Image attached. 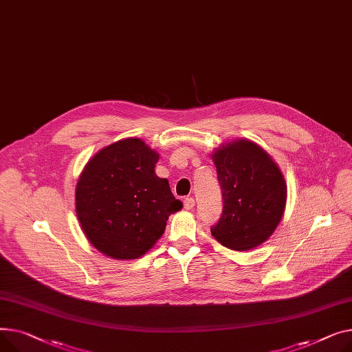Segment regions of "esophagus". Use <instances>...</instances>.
<instances>
[{"label":"esophagus","instance_id":"esophagus-1","mask_svg":"<svg viewBox=\"0 0 352 352\" xmlns=\"http://www.w3.org/2000/svg\"><path fill=\"white\" fill-rule=\"evenodd\" d=\"M183 204H184L186 210H192L195 208V199L193 197H186L183 200Z\"/></svg>","mask_w":352,"mask_h":352}]
</instances>
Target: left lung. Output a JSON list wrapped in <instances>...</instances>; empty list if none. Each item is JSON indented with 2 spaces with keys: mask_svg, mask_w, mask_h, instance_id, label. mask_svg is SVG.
Wrapping results in <instances>:
<instances>
[{
  "mask_svg": "<svg viewBox=\"0 0 352 352\" xmlns=\"http://www.w3.org/2000/svg\"><path fill=\"white\" fill-rule=\"evenodd\" d=\"M212 159L223 192V213L212 236L230 250H252L268 240L283 219L284 175L260 144L243 138L221 143Z\"/></svg>",
  "mask_w": 352,
  "mask_h": 352,
  "instance_id": "obj_1",
  "label": "left lung"
}]
</instances>
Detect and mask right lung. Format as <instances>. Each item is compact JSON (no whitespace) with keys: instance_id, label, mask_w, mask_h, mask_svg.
<instances>
[{"instance_id":"1","label":"right lung","mask_w":352,"mask_h":352,"mask_svg":"<svg viewBox=\"0 0 352 352\" xmlns=\"http://www.w3.org/2000/svg\"><path fill=\"white\" fill-rule=\"evenodd\" d=\"M159 153L139 138L113 142L95 153L75 188V210L88 241L115 260L146 254L183 204L168 179L156 176Z\"/></svg>"}]
</instances>
